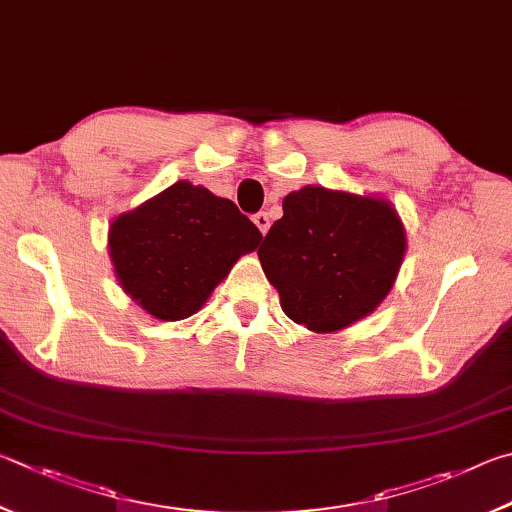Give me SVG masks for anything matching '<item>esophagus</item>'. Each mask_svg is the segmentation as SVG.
<instances>
[{"label": "esophagus", "instance_id": "1", "mask_svg": "<svg viewBox=\"0 0 512 512\" xmlns=\"http://www.w3.org/2000/svg\"><path fill=\"white\" fill-rule=\"evenodd\" d=\"M251 220H254L256 227L261 229V233L265 236L267 229H270V218H267V213L265 211H258V213H254V218H251Z\"/></svg>", "mask_w": 512, "mask_h": 512}]
</instances>
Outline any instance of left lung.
Returning a JSON list of instances; mask_svg holds the SVG:
<instances>
[{"instance_id":"1","label":"left lung","mask_w":512,"mask_h":512,"mask_svg":"<svg viewBox=\"0 0 512 512\" xmlns=\"http://www.w3.org/2000/svg\"><path fill=\"white\" fill-rule=\"evenodd\" d=\"M405 229L391 204L321 186L283 200L258 249L283 312L315 333L351 326L387 297L405 256Z\"/></svg>"}]
</instances>
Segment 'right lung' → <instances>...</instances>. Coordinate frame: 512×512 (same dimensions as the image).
I'll list each match as a JSON object with an SVG mask.
<instances>
[{
  "label": "right lung",
  "mask_w": 512,
  "mask_h": 512,
  "mask_svg": "<svg viewBox=\"0 0 512 512\" xmlns=\"http://www.w3.org/2000/svg\"><path fill=\"white\" fill-rule=\"evenodd\" d=\"M263 233L238 206L177 182L110 227V256L123 290L152 317L177 321L204 306L215 285Z\"/></svg>",
  "instance_id": "right-lung-1"
}]
</instances>
